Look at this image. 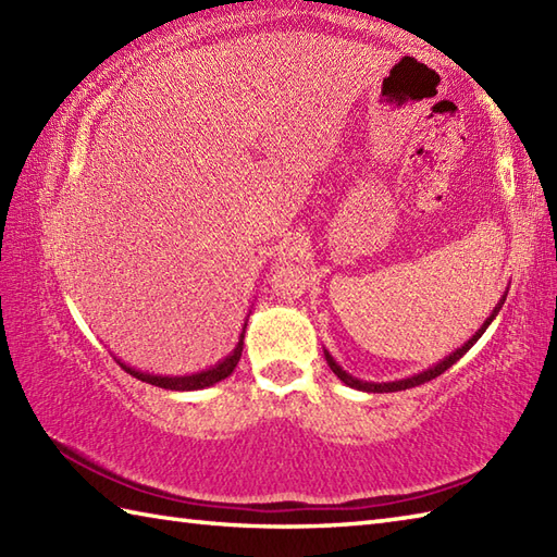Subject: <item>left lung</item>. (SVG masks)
Listing matches in <instances>:
<instances>
[{"label":"left lung","mask_w":557,"mask_h":557,"mask_svg":"<svg viewBox=\"0 0 557 557\" xmlns=\"http://www.w3.org/2000/svg\"><path fill=\"white\" fill-rule=\"evenodd\" d=\"M507 297V294H505ZM505 297L498 301V306H495V311L491 313V318H486V323L481 325V330L479 333L471 337L465 347L461 349H457V351H453L449 354L447 359H443L441 363L437 366H433V369H429V371H423V373H419V375H411V377H405V381H395V383H363V381H357V377H351L347 371H342L339 366L333 361V357H330V354H325V361H327V366L330 369H333V373L339 377L342 383L345 385H349V387H357V389H363V393H397V389H407V387H417V385H423V383H429V381H433V377H437L441 373H445L449 366L453 363H457L461 357H465V354L476 345V339L486 333V327L491 325V321L495 318V313H498L500 309H503V304H505Z\"/></svg>","instance_id":"8db88e82"}]
</instances>
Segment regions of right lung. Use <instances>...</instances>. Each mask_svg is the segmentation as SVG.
Returning a JSON list of instances; mask_svg holds the SVG:
<instances>
[{
    "label": "right lung",
    "instance_id": "right-lung-1",
    "mask_svg": "<svg viewBox=\"0 0 557 557\" xmlns=\"http://www.w3.org/2000/svg\"><path fill=\"white\" fill-rule=\"evenodd\" d=\"M242 351H244V335L239 339V345H236V349L230 354L227 359L220 361L215 369L200 371V373H194V375H182V377H170V375L162 377V375L140 373V371L128 369V366L122 363V361H120V366H122L126 373H132L134 377H138V381L150 383V385H158V387H164V389H200V387L215 385V383L224 381V377H227V375H232V371L236 369V363H239V359H242Z\"/></svg>",
    "mask_w": 557,
    "mask_h": 557
}]
</instances>
